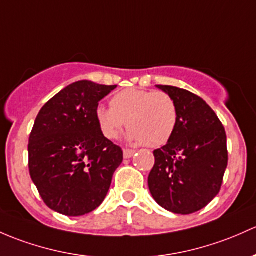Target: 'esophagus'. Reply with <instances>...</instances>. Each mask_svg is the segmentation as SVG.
Instances as JSON below:
<instances>
[{
  "label": "esophagus",
  "instance_id": "34e87169",
  "mask_svg": "<svg viewBox=\"0 0 256 256\" xmlns=\"http://www.w3.org/2000/svg\"><path fill=\"white\" fill-rule=\"evenodd\" d=\"M135 153L136 152L134 150H124V158H125V160H130Z\"/></svg>",
  "mask_w": 256,
  "mask_h": 256
}]
</instances>
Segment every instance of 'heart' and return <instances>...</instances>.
Returning a JSON list of instances; mask_svg holds the SVG:
<instances>
[{"instance_id":"1","label":"heart","mask_w":256,"mask_h":256,"mask_svg":"<svg viewBox=\"0 0 256 256\" xmlns=\"http://www.w3.org/2000/svg\"><path fill=\"white\" fill-rule=\"evenodd\" d=\"M96 118L108 140L115 138L128 122V141L162 147L176 132L178 108L176 100L164 92L128 88L110 99V109L99 106Z\"/></svg>"}]
</instances>
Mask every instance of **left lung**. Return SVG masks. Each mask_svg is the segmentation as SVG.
I'll return each instance as SVG.
<instances>
[{
    "instance_id": "obj_1",
    "label": "left lung",
    "mask_w": 256,
    "mask_h": 256,
    "mask_svg": "<svg viewBox=\"0 0 256 256\" xmlns=\"http://www.w3.org/2000/svg\"><path fill=\"white\" fill-rule=\"evenodd\" d=\"M176 100L178 124L166 146L153 152L148 188L156 202L178 214L208 205L220 192L228 164L227 136L202 98L173 86H157Z\"/></svg>"
}]
</instances>
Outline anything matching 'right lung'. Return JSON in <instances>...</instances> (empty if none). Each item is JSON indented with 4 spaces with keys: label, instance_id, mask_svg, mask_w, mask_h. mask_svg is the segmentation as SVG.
I'll return each mask as SVG.
<instances>
[{
    "label": "right lung",
    "instance_id": "obj_1",
    "mask_svg": "<svg viewBox=\"0 0 256 256\" xmlns=\"http://www.w3.org/2000/svg\"><path fill=\"white\" fill-rule=\"evenodd\" d=\"M116 86L78 80L50 99L29 136V173L54 211L83 216L100 206L122 150L96 122L99 102Z\"/></svg>",
    "mask_w": 256,
    "mask_h": 256
}]
</instances>
